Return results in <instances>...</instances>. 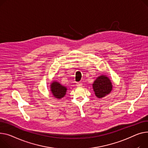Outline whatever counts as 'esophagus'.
Returning a JSON list of instances; mask_svg holds the SVG:
<instances>
[{
	"instance_id": "1",
	"label": "esophagus",
	"mask_w": 148,
	"mask_h": 148,
	"mask_svg": "<svg viewBox=\"0 0 148 148\" xmlns=\"http://www.w3.org/2000/svg\"><path fill=\"white\" fill-rule=\"evenodd\" d=\"M77 87H82V83H77Z\"/></svg>"
}]
</instances>
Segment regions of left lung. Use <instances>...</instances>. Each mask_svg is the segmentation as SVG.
I'll list each match as a JSON object with an SVG mask.
<instances>
[{"label":"left lung","mask_w":148,"mask_h":148,"mask_svg":"<svg viewBox=\"0 0 148 148\" xmlns=\"http://www.w3.org/2000/svg\"><path fill=\"white\" fill-rule=\"evenodd\" d=\"M93 88L95 95L101 98L111 92L112 86L109 78L105 75H101L94 82Z\"/></svg>","instance_id":"1"}]
</instances>
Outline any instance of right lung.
Masks as SVG:
<instances>
[{
    "label": "right lung",
    "instance_id": "add662e5",
    "mask_svg": "<svg viewBox=\"0 0 148 148\" xmlns=\"http://www.w3.org/2000/svg\"><path fill=\"white\" fill-rule=\"evenodd\" d=\"M51 86V91L54 97L61 99L66 94V88L56 82H53Z\"/></svg>",
    "mask_w": 148,
    "mask_h": 148
}]
</instances>
